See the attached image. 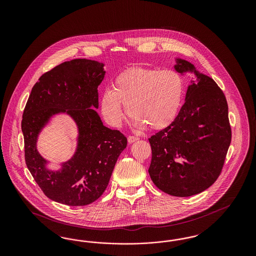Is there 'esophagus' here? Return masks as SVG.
Here are the masks:
<instances>
[{
  "label": "esophagus",
  "instance_id": "1",
  "mask_svg": "<svg viewBox=\"0 0 256 256\" xmlns=\"http://www.w3.org/2000/svg\"><path fill=\"white\" fill-rule=\"evenodd\" d=\"M137 140H139V138H138V137H135V136H128V142L130 144H132V143H134V142L137 141Z\"/></svg>",
  "mask_w": 256,
  "mask_h": 256
}]
</instances>
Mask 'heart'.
Masks as SVG:
<instances>
[{
	"instance_id": "obj_1",
	"label": "heart",
	"mask_w": 256,
	"mask_h": 256,
	"mask_svg": "<svg viewBox=\"0 0 256 256\" xmlns=\"http://www.w3.org/2000/svg\"><path fill=\"white\" fill-rule=\"evenodd\" d=\"M185 96L182 76L174 70L130 68L119 74L100 98V112L110 126L119 128L126 106L137 128L159 130L176 119Z\"/></svg>"
}]
</instances>
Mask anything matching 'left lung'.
<instances>
[{
	"label": "left lung",
	"instance_id": "obj_1",
	"mask_svg": "<svg viewBox=\"0 0 256 256\" xmlns=\"http://www.w3.org/2000/svg\"><path fill=\"white\" fill-rule=\"evenodd\" d=\"M174 70L193 74L174 122L148 138V174L156 186L174 196L196 195L216 182L232 141L226 98L217 84L189 61L176 58Z\"/></svg>",
	"mask_w": 256,
	"mask_h": 256
}]
</instances>
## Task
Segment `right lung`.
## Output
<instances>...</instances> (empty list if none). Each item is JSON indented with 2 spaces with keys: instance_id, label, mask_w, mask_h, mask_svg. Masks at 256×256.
<instances>
[{
  "instance_id": "right-lung-1",
  "label": "right lung",
  "mask_w": 256,
  "mask_h": 256,
  "mask_svg": "<svg viewBox=\"0 0 256 256\" xmlns=\"http://www.w3.org/2000/svg\"><path fill=\"white\" fill-rule=\"evenodd\" d=\"M102 62L86 58L66 61L42 74L26 102L22 132L26 164L44 194L70 206L97 200L106 189L114 166L126 148L119 130L104 126L98 108V86L106 71ZM68 114L78 128L74 156L58 170L36 150L38 136L52 116Z\"/></svg>"
}]
</instances>
